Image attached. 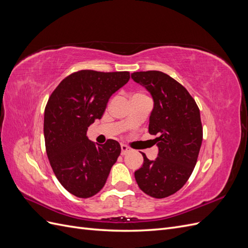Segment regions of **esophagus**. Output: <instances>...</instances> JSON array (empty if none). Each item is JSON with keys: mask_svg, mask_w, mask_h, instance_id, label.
Masks as SVG:
<instances>
[{"mask_svg": "<svg viewBox=\"0 0 248 248\" xmlns=\"http://www.w3.org/2000/svg\"><path fill=\"white\" fill-rule=\"evenodd\" d=\"M128 152H130V148L127 147V146L124 145V144H122V145H121V154H122V155H126Z\"/></svg>", "mask_w": 248, "mask_h": 248, "instance_id": "esophagus-1", "label": "esophagus"}]
</instances>
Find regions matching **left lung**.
Segmentation results:
<instances>
[{
	"label": "left lung",
	"instance_id": "left-lung-1",
	"mask_svg": "<svg viewBox=\"0 0 248 248\" xmlns=\"http://www.w3.org/2000/svg\"><path fill=\"white\" fill-rule=\"evenodd\" d=\"M131 78L153 97L149 133L157 136L154 140L159 148L154 161L142 153L144 163L134 177L148 196L168 198L182 188L197 164L202 140L200 108L188 91L167 73L140 71Z\"/></svg>",
	"mask_w": 248,
	"mask_h": 248
}]
</instances>
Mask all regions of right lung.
<instances>
[{
    "label": "right lung",
    "mask_w": 248,
    "mask_h": 248,
    "mask_svg": "<svg viewBox=\"0 0 248 248\" xmlns=\"http://www.w3.org/2000/svg\"><path fill=\"white\" fill-rule=\"evenodd\" d=\"M129 78L128 71L79 70L66 77L49 96L43 124L46 154L59 182L73 196L87 199L99 192L121 153L117 140L95 145L87 130Z\"/></svg>",
    "instance_id": "obj_1"
}]
</instances>
